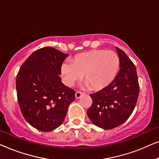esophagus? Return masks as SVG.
I'll list each match as a JSON object with an SVG mask.
<instances>
[{
    "label": "esophagus",
    "mask_w": 159,
    "mask_h": 159,
    "mask_svg": "<svg viewBox=\"0 0 159 159\" xmlns=\"http://www.w3.org/2000/svg\"><path fill=\"white\" fill-rule=\"evenodd\" d=\"M82 95H83V93L80 92V91H77V92H76V93H75V97H76V98H77V99L80 98L81 97Z\"/></svg>",
    "instance_id": "1"
}]
</instances>
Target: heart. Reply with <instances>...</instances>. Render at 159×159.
I'll return each mask as SVG.
<instances>
[{
    "instance_id": "1",
    "label": "heart",
    "mask_w": 159,
    "mask_h": 159,
    "mask_svg": "<svg viewBox=\"0 0 159 159\" xmlns=\"http://www.w3.org/2000/svg\"><path fill=\"white\" fill-rule=\"evenodd\" d=\"M120 61L114 51L93 50L65 60L61 71L66 85L73 86L84 75L85 81L95 90L108 86L118 74Z\"/></svg>"
}]
</instances>
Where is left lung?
I'll return each mask as SVG.
<instances>
[{
	"instance_id": "8db88e82",
	"label": "left lung",
	"mask_w": 159,
	"mask_h": 159,
	"mask_svg": "<svg viewBox=\"0 0 159 159\" xmlns=\"http://www.w3.org/2000/svg\"><path fill=\"white\" fill-rule=\"evenodd\" d=\"M116 50L120 70L111 83L90 95L93 103L87 111L90 121L103 129H113L127 120L140 91L135 66L122 50L117 47Z\"/></svg>"
}]
</instances>
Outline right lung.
Segmentation results:
<instances>
[{"mask_svg":"<svg viewBox=\"0 0 159 159\" xmlns=\"http://www.w3.org/2000/svg\"><path fill=\"white\" fill-rule=\"evenodd\" d=\"M68 54L52 47L33 52L21 65L16 80L17 99L24 118L43 132L64 121L75 91L64 85L59 75Z\"/></svg>","mask_w":159,"mask_h":159,"instance_id":"1","label":"right lung"}]
</instances>
